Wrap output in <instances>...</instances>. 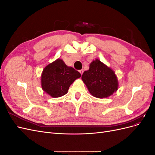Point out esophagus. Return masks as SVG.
Here are the masks:
<instances>
[{"mask_svg":"<svg viewBox=\"0 0 155 155\" xmlns=\"http://www.w3.org/2000/svg\"><path fill=\"white\" fill-rule=\"evenodd\" d=\"M79 72H80V74L82 75L83 73V70H79Z\"/></svg>","mask_w":155,"mask_h":155,"instance_id":"obj_1","label":"esophagus"}]
</instances>
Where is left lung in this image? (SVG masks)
<instances>
[{
  "label": "left lung",
  "mask_w": 155,
  "mask_h": 155,
  "mask_svg": "<svg viewBox=\"0 0 155 155\" xmlns=\"http://www.w3.org/2000/svg\"><path fill=\"white\" fill-rule=\"evenodd\" d=\"M81 79L89 92L97 98L109 97L118 88L114 72L99 59L92 61L89 69L83 72Z\"/></svg>",
  "instance_id": "obj_1"
}]
</instances>
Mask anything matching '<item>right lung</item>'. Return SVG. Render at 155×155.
<instances>
[{
    "label": "right lung",
    "mask_w": 155,
    "mask_h": 155,
    "mask_svg": "<svg viewBox=\"0 0 155 155\" xmlns=\"http://www.w3.org/2000/svg\"><path fill=\"white\" fill-rule=\"evenodd\" d=\"M81 74L71 67H68L62 59H58L48 64L41 74L43 90L52 97L66 94L70 86Z\"/></svg>",
    "instance_id": "1"
}]
</instances>
